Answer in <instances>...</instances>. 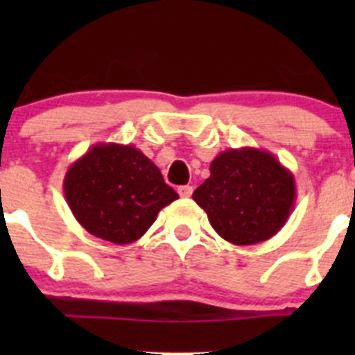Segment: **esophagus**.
<instances>
[{
	"label": "esophagus",
	"instance_id": "1",
	"mask_svg": "<svg viewBox=\"0 0 355 355\" xmlns=\"http://www.w3.org/2000/svg\"><path fill=\"white\" fill-rule=\"evenodd\" d=\"M192 191H194V189H192L191 185H182V187H178V194H180V198H191Z\"/></svg>",
	"mask_w": 355,
	"mask_h": 355
}]
</instances>
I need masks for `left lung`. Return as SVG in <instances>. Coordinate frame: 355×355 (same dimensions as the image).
Instances as JSON below:
<instances>
[{"instance_id":"obj_1","label":"left lung","mask_w":355,"mask_h":355,"mask_svg":"<svg viewBox=\"0 0 355 355\" xmlns=\"http://www.w3.org/2000/svg\"><path fill=\"white\" fill-rule=\"evenodd\" d=\"M209 178L192 194L211 227L235 245H252L277 235L295 206V178L264 149L220 153Z\"/></svg>"}]
</instances>
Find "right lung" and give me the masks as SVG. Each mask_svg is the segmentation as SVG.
Returning <instances> with one entry per match:
<instances>
[{
	"label": "right lung",
	"instance_id": "obj_1",
	"mask_svg": "<svg viewBox=\"0 0 355 355\" xmlns=\"http://www.w3.org/2000/svg\"><path fill=\"white\" fill-rule=\"evenodd\" d=\"M63 192L89 234L118 245L139 241L157 213L178 199L144 153L114 142H99L71 163Z\"/></svg>",
	"mask_w": 355,
	"mask_h": 355
}]
</instances>
